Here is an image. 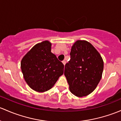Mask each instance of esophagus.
<instances>
[{"label": "esophagus", "mask_w": 121, "mask_h": 121, "mask_svg": "<svg viewBox=\"0 0 121 121\" xmlns=\"http://www.w3.org/2000/svg\"><path fill=\"white\" fill-rule=\"evenodd\" d=\"M63 64L64 65H65V64H66V61H65V60H64V61H63Z\"/></svg>", "instance_id": "1"}]
</instances>
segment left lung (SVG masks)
Masks as SVG:
<instances>
[{
  "instance_id": "1",
  "label": "left lung",
  "mask_w": 121,
  "mask_h": 121,
  "mask_svg": "<svg viewBox=\"0 0 121 121\" xmlns=\"http://www.w3.org/2000/svg\"><path fill=\"white\" fill-rule=\"evenodd\" d=\"M70 56L64 70L70 91L79 97L87 96L95 91L102 77V57L91 43L81 40L72 45Z\"/></svg>"
}]
</instances>
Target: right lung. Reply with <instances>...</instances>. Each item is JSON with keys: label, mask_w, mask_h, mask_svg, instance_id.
Returning a JSON list of instances; mask_svg holds the SVG:
<instances>
[{"label": "right lung", "mask_w": 121, "mask_h": 121, "mask_svg": "<svg viewBox=\"0 0 121 121\" xmlns=\"http://www.w3.org/2000/svg\"><path fill=\"white\" fill-rule=\"evenodd\" d=\"M51 46L48 40L39 43L21 60V71L25 82L38 92L52 88L64 73V64L51 52Z\"/></svg>", "instance_id": "1"}]
</instances>
